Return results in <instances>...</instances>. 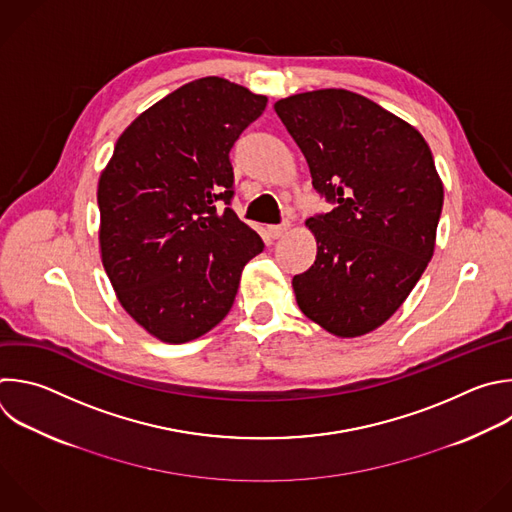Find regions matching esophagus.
I'll return each instance as SVG.
<instances>
[{
  "label": "esophagus",
  "mask_w": 512,
  "mask_h": 512,
  "mask_svg": "<svg viewBox=\"0 0 512 512\" xmlns=\"http://www.w3.org/2000/svg\"><path fill=\"white\" fill-rule=\"evenodd\" d=\"M287 229H289V225H287V223H281V225H271V227H269V237H273V239H279V237H283V235L287 233Z\"/></svg>",
  "instance_id": "34e87169"
}]
</instances>
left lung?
Wrapping results in <instances>:
<instances>
[{
  "label": "left lung",
  "instance_id": "left-lung-1",
  "mask_svg": "<svg viewBox=\"0 0 512 512\" xmlns=\"http://www.w3.org/2000/svg\"><path fill=\"white\" fill-rule=\"evenodd\" d=\"M301 148L313 189L333 205L307 219L313 265L293 277L299 309L339 337L380 327L434 253L444 189L422 134L350 90L275 102Z\"/></svg>",
  "mask_w": 512,
  "mask_h": 512
}]
</instances>
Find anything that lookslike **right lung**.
<instances>
[{
    "mask_svg": "<svg viewBox=\"0 0 512 512\" xmlns=\"http://www.w3.org/2000/svg\"><path fill=\"white\" fill-rule=\"evenodd\" d=\"M267 98L225 78L189 82L142 112L100 175V251L128 315L185 344L233 307L261 237L229 207V152Z\"/></svg>",
    "mask_w": 512,
    "mask_h": 512,
    "instance_id": "add662e5",
    "label": "right lung"
}]
</instances>
